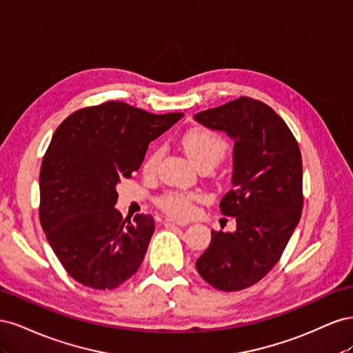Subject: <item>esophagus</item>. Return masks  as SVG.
<instances>
[{"label": "esophagus", "instance_id": "obj_1", "mask_svg": "<svg viewBox=\"0 0 353 353\" xmlns=\"http://www.w3.org/2000/svg\"><path fill=\"white\" fill-rule=\"evenodd\" d=\"M166 222L175 223V225H179V227H185V225H188V222H187V221H179V219H172V218H166Z\"/></svg>", "mask_w": 353, "mask_h": 353}]
</instances>
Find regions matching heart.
Instances as JSON below:
<instances>
[{"instance_id":"heart-1","label":"heart","mask_w":353,"mask_h":353,"mask_svg":"<svg viewBox=\"0 0 353 353\" xmlns=\"http://www.w3.org/2000/svg\"><path fill=\"white\" fill-rule=\"evenodd\" d=\"M181 147L184 148L185 154L193 160L197 168L203 166H215L219 160L225 156L228 143L223 138L205 128H193L181 137ZM160 159H162V150L159 147L153 148L147 153L143 162V172L147 176L156 174ZM203 194L197 191H181V190H168L165 193L156 197V205L168 215L174 218H190L194 213L196 201L201 200Z\"/></svg>"}]
</instances>
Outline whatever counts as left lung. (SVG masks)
I'll return each mask as SVG.
<instances>
[{
    "mask_svg": "<svg viewBox=\"0 0 353 353\" xmlns=\"http://www.w3.org/2000/svg\"><path fill=\"white\" fill-rule=\"evenodd\" d=\"M194 119L234 138L232 190L222 197V215L234 216V232L212 231L196 262L201 279L222 292L252 287L280 261L303 208L302 154L293 132L268 104L240 97Z\"/></svg>",
    "mask_w": 353,
    "mask_h": 353,
    "instance_id": "8db88e82",
    "label": "left lung"
}]
</instances>
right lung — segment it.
I'll list each match as a JSON object with an SVG mask.
<instances>
[{"instance_id":"1","label":"right lung","mask_w":353,"mask_h":353,"mask_svg":"<svg viewBox=\"0 0 353 353\" xmlns=\"http://www.w3.org/2000/svg\"><path fill=\"white\" fill-rule=\"evenodd\" d=\"M183 116L112 100L73 112L60 123L42 157L39 221L73 280L112 290L140 268L154 219H122L113 208L116 184L140 169L150 141Z\"/></svg>"}]
</instances>
